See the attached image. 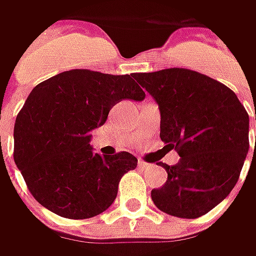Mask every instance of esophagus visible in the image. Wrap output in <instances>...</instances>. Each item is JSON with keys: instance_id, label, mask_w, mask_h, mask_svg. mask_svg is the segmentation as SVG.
Wrapping results in <instances>:
<instances>
[{"instance_id": "1", "label": "esophagus", "mask_w": 256, "mask_h": 256, "mask_svg": "<svg viewBox=\"0 0 256 256\" xmlns=\"http://www.w3.org/2000/svg\"><path fill=\"white\" fill-rule=\"evenodd\" d=\"M138 166H140L141 170H145V168H148V166H150V164L144 162L142 160H140V161H138Z\"/></svg>"}]
</instances>
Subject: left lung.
<instances>
[{
    "label": "left lung",
    "instance_id": "obj_1",
    "mask_svg": "<svg viewBox=\"0 0 256 256\" xmlns=\"http://www.w3.org/2000/svg\"><path fill=\"white\" fill-rule=\"evenodd\" d=\"M135 80L160 106L161 140L181 156L175 165L160 162L168 180L151 191L154 204L168 215L200 218L238 182L250 151L248 112L226 85L196 71L168 68Z\"/></svg>",
    "mask_w": 256,
    "mask_h": 256
}]
</instances>
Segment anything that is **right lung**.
Listing matches in <instances>:
<instances>
[{
	"mask_svg": "<svg viewBox=\"0 0 256 256\" xmlns=\"http://www.w3.org/2000/svg\"><path fill=\"white\" fill-rule=\"evenodd\" d=\"M144 98L132 75L90 70L65 71L36 85L14 125V161L35 200L70 220L108 210L138 160L125 151L95 154L90 131L105 124L115 104Z\"/></svg>",
	"mask_w": 256,
	"mask_h": 256,
	"instance_id": "obj_1",
	"label": "right lung"
}]
</instances>
